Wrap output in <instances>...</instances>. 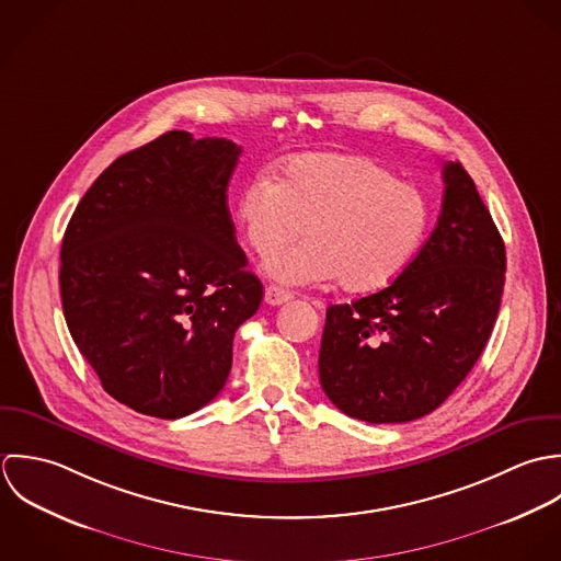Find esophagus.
I'll return each instance as SVG.
<instances>
[{
    "label": "esophagus",
    "instance_id": "obj_1",
    "mask_svg": "<svg viewBox=\"0 0 561 561\" xmlns=\"http://www.w3.org/2000/svg\"><path fill=\"white\" fill-rule=\"evenodd\" d=\"M290 299H293V293H288V290L282 288V286L271 284V286H266V290H264V301H266L268 306H282V304H288Z\"/></svg>",
    "mask_w": 561,
    "mask_h": 561
}]
</instances>
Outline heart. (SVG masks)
I'll list each match as a JSON object with an SVG mask.
<instances>
[{"label":"heart","instance_id":"heart-1","mask_svg":"<svg viewBox=\"0 0 561 561\" xmlns=\"http://www.w3.org/2000/svg\"><path fill=\"white\" fill-rule=\"evenodd\" d=\"M236 217L273 279L312 286L340 279L355 293L392 284L414 260L427 227L423 193L362 156L308 153L288 160L277 182L260 173L238 195Z\"/></svg>","mask_w":561,"mask_h":561}]
</instances>
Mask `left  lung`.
I'll use <instances>...</instances> for the list:
<instances>
[{"mask_svg":"<svg viewBox=\"0 0 561 561\" xmlns=\"http://www.w3.org/2000/svg\"><path fill=\"white\" fill-rule=\"evenodd\" d=\"M436 229L383 290L330 306L321 386L340 412L373 425L416 421L463 381L492 334L505 244L459 162L443 169Z\"/></svg>","mask_w":561,"mask_h":561,"instance_id":"8db88e82","label":"left lung"}]
</instances>
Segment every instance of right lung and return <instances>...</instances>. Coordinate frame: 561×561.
<instances>
[{
    "label": "right lung",
    "mask_w": 561,
    "mask_h": 561,
    "mask_svg": "<svg viewBox=\"0 0 561 561\" xmlns=\"http://www.w3.org/2000/svg\"><path fill=\"white\" fill-rule=\"evenodd\" d=\"M240 147L173 129L123 153L67 225V328L104 390L182 419L224 390L236 330L262 304L227 208Z\"/></svg>",
    "instance_id": "1"
}]
</instances>
